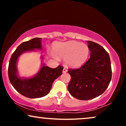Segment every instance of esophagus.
Returning a JSON list of instances; mask_svg holds the SVG:
<instances>
[{
	"label": "esophagus",
	"mask_w": 126,
	"mask_h": 126,
	"mask_svg": "<svg viewBox=\"0 0 126 126\" xmlns=\"http://www.w3.org/2000/svg\"><path fill=\"white\" fill-rule=\"evenodd\" d=\"M67 72H68V70L66 69V68H64L63 69V73H66Z\"/></svg>",
	"instance_id": "esophagus-1"
}]
</instances>
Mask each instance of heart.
Segmentation results:
<instances>
[{
  "label": "heart",
  "instance_id": "obj_1",
  "mask_svg": "<svg viewBox=\"0 0 126 126\" xmlns=\"http://www.w3.org/2000/svg\"><path fill=\"white\" fill-rule=\"evenodd\" d=\"M54 50L56 55L65 58L66 64L72 68H78L83 65L89 54L87 45L76 41H68L57 45ZM56 55L53 54V56L58 60Z\"/></svg>",
  "mask_w": 126,
  "mask_h": 126
}]
</instances>
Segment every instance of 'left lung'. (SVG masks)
Returning <instances> with one entry per match:
<instances>
[{"mask_svg": "<svg viewBox=\"0 0 126 126\" xmlns=\"http://www.w3.org/2000/svg\"><path fill=\"white\" fill-rule=\"evenodd\" d=\"M90 58L79 69H69L71 79L68 89L73 97L88 100L104 92L112 77L109 54L99 44L87 41Z\"/></svg>", "mask_w": 126, "mask_h": 126, "instance_id": "1", "label": "left lung"}]
</instances>
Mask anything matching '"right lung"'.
<instances>
[{
    "label": "right lung",
    "instance_id": "add662e5",
    "mask_svg": "<svg viewBox=\"0 0 126 126\" xmlns=\"http://www.w3.org/2000/svg\"><path fill=\"white\" fill-rule=\"evenodd\" d=\"M42 38H35L22 43L12 54L8 69V77L13 87L25 97L39 98L47 95L50 91L53 82L62 75L63 67L58 66L50 68L42 63L39 72L33 77L21 78L19 77L16 63L20 55L26 51L42 50ZM43 58L42 57H41Z\"/></svg>",
    "mask_w": 126,
    "mask_h": 126
}]
</instances>
